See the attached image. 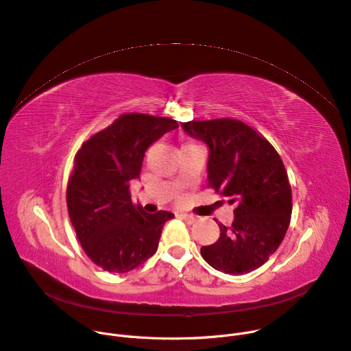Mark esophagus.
<instances>
[{
    "label": "esophagus",
    "instance_id": "esophagus-1",
    "mask_svg": "<svg viewBox=\"0 0 351 351\" xmlns=\"http://www.w3.org/2000/svg\"><path fill=\"white\" fill-rule=\"evenodd\" d=\"M179 217H180L184 222H187V224H193V222L197 221V218H196L195 215H190V214H179Z\"/></svg>",
    "mask_w": 351,
    "mask_h": 351
}]
</instances>
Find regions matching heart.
<instances>
[{
	"mask_svg": "<svg viewBox=\"0 0 351 351\" xmlns=\"http://www.w3.org/2000/svg\"><path fill=\"white\" fill-rule=\"evenodd\" d=\"M184 145H196V143H187V144H184Z\"/></svg>",
	"mask_w": 351,
	"mask_h": 351,
	"instance_id": "1",
	"label": "heart"
}]
</instances>
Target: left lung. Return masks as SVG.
<instances>
[{
  "label": "left lung",
  "instance_id": "left-lung-1",
  "mask_svg": "<svg viewBox=\"0 0 351 351\" xmlns=\"http://www.w3.org/2000/svg\"><path fill=\"white\" fill-rule=\"evenodd\" d=\"M182 127L210 148L208 186L237 206L232 226L218 224V241L202 247L203 259L232 276L256 270L277 250L291 219V186L278 152L241 120H193Z\"/></svg>",
  "mask_w": 351,
  "mask_h": 351
}]
</instances>
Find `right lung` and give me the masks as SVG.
I'll return each mask as SVG.
<instances>
[{
    "label": "right lung",
    "instance_id": "add662e5",
    "mask_svg": "<svg viewBox=\"0 0 351 351\" xmlns=\"http://www.w3.org/2000/svg\"><path fill=\"white\" fill-rule=\"evenodd\" d=\"M176 127L169 117L124 113L75 155L67 184L70 219L86 256L109 273H127L149 259L175 217L134 206L130 182L140 178L147 148Z\"/></svg>",
    "mask_w": 351,
    "mask_h": 351
}]
</instances>
